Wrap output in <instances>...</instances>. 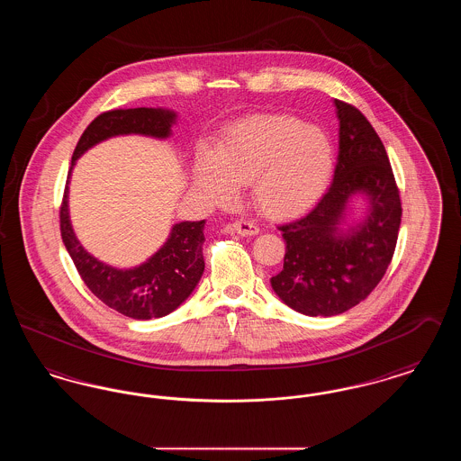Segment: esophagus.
Masks as SVG:
<instances>
[{
    "mask_svg": "<svg viewBox=\"0 0 461 461\" xmlns=\"http://www.w3.org/2000/svg\"><path fill=\"white\" fill-rule=\"evenodd\" d=\"M231 231L239 233L241 237H254V235L259 233V226L254 224V222H250V221H235V222L231 224Z\"/></svg>",
    "mask_w": 461,
    "mask_h": 461,
    "instance_id": "1",
    "label": "esophagus"
}]
</instances>
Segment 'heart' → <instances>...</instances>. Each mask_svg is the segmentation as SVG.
Returning a JSON list of instances; mask_svg holds the SVG:
<instances>
[{
  "label": "heart",
  "instance_id": "heart-1",
  "mask_svg": "<svg viewBox=\"0 0 461 461\" xmlns=\"http://www.w3.org/2000/svg\"><path fill=\"white\" fill-rule=\"evenodd\" d=\"M333 149L327 134L290 115H254L233 124L211 158L195 169L198 190L226 205L239 186L252 183V197L271 218L295 216L329 185Z\"/></svg>",
  "mask_w": 461,
  "mask_h": 461
}]
</instances>
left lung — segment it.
Masks as SVG:
<instances>
[{"instance_id":"8db88e82","label":"left lung","mask_w":461,"mask_h":461,"mask_svg":"<svg viewBox=\"0 0 461 461\" xmlns=\"http://www.w3.org/2000/svg\"><path fill=\"white\" fill-rule=\"evenodd\" d=\"M340 121L339 162L327 194L304 218L278 226L286 243L284 269L271 286L286 306L307 316H335L365 301L394 256L401 195L380 136L351 104L335 100ZM356 191L371 197V214L349 236L336 231Z\"/></svg>"}]
</instances>
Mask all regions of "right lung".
Returning <instances> with one entry per match:
<instances>
[{
    "instance_id": "1",
    "label": "right lung",
    "mask_w": 461,
    "mask_h": 461,
    "mask_svg": "<svg viewBox=\"0 0 461 461\" xmlns=\"http://www.w3.org/2000/svg\"><path fill=\"white\" fill-rule=\"evenodd\" d=\"M173 122L175 113L169 110H107L95 117L81 134L72 154V166L79 155L110 136L136 132L166 138ZM203 224L205 220L177 222L164 247L147 263L122 271L96 261L76 239L68 221L67 186L60 203L62 240L79 276L105 306L132 320L162 318L194 292L205 267Z\"/></svg>"
}]
</instances>
